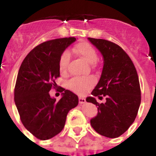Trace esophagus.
I'll return each mask as SVG.
<instances>
[{"label":"esophagus","mask_w":156,"mask_h":156,"mask_svg":"<svg viewBox=\"0 0 156 156\" xmlns=\"http://www.w3.org/2000/svg\"><path fill=\"white\" fill-rule=\"evenodd\" d=\"M79 102H80V104H83V103L86 102V99L83 98H82V97H80L79 98Z\"/></svg>","instance_id":"obj_1"}]
</instances>
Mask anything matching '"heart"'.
<instances>
[{"label": "heart", "mask_w": 156, "mask_h": 156, "mask_svg": "<svg viewBox=\"0 0 156 156\" xmlns=\"http://www.w3.org/2000/svg\"><path fill=\"white\" fill-rule=\"evenodd\" d=\"M73 50L80 57L89 63L95 62L98 58L96 49L90 44L86 41H81L78 43L74 46ZM69 62V54L68 51H64L61 55L58 60L59 71L62 74H65L67 71ZM93 84L94 80L92 77H74L68 83V87L74 92L83 94Z\"/></svg>", "instance_id": "b5f03b06"}]
</instances>
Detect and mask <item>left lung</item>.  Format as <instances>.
Returning a JSON list of instances; mask_svg holds the SVG:
<instances>
[{
	"instance_id": "left-lung-1",
	"label": "left lung",
	"mask_w": 156,
	"mask_h": 156,
	"mask_svg": "<svg viewBox=\"0 0 156 156\" xmlns=\"http://www.w3.org/2000/svg\"><path fill=\"white\" fill-rule=\"evenodd\" d=\"M88 40L104 58L100 80L91 92L93 97L86 99L98 110L90 124L99 134L115 138L129 129L137 115L141 99L138 75L130 58L119 45L104 39ZM95 97H105L106 101L100 104Z\"/></svg>"
}]
</instances>
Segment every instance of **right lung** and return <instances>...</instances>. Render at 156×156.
I'll return each instance as SVG.
<instances>
[{
    "instance_id": "obj_1",
    "label": "right lung",
    "mask_w": 156,
    "mask_h": 156,
    "mask_svg": "<svg viewBox=\"0 0 156 156\" xmlns=\"http://www.w3.org/2000/svg\"><path fill=\"white\" fill-rule=\"evenodd\" d=\"M75 41V37H65L45 41L27 55L19 68L15 103L23 126L40 140L60 133L69 110L79 103L77 95L62 87V97L58 101L49 94L60 76L59 58Z\"/></svg>"
}]
</instances>
